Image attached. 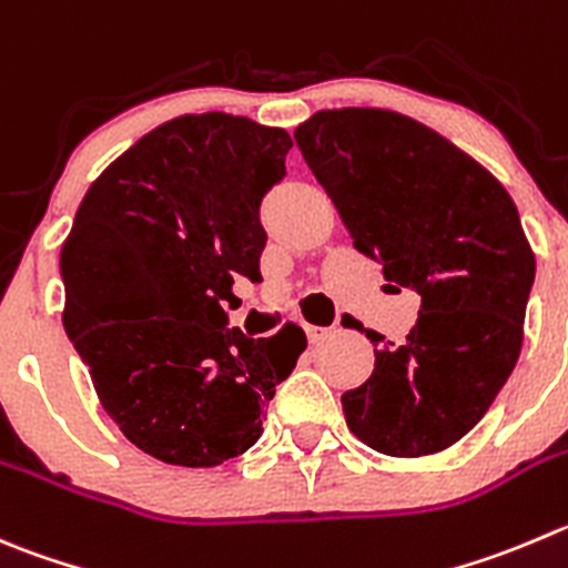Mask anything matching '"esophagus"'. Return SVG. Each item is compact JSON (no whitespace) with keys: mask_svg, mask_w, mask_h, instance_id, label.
<instances>
[{"mask_svg":"<svg viewBox=\"0 0 568 568\" xmlns=\"http://www.w3.org/2000/svg\"><path fill=\"white\" fill-rule=\"evenodd\" d=\"M333 333L335 327H316V324H311V327H307V341H311V344H322V341L329 338Z\"/></svg>","mask_w":568,"mask_h":568,"instance_id":"obj_1","label":"esophagus"}]
</instances>
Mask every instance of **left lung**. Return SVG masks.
Returning a JSON list of instances; mask_svg holds the SVG:
<instances>
[{
    "label": "left lung",
    "mask_w": 568,
    "mask_h": 568,
    "mask_svg": "<svg viewBox=\"0 0 568 568\" xmlns=\"http://www.w3.org/2000/svg\"><path fill=\"white\" fill-rule=\"evenodd\" d=\"M294 138L355 250L422 296L402 344L366 329L374 372L341 396L346 424L383 455L442 453L519 361L536 280L519 211L475 158L394 110H318Z\"/></svg>",
    "instance_id": "1"
}]
</instances>
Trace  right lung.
<instances>
[{
  "label": "right lung",
  "instance_id": "add662e5",
  "mask_svg": "<svg viewBox=\"0 0 568 568\" xmlns=\"http://www.w3.org/2000/svg\"><path fill=\"white\" fill-rule=\"evenodd\" d=\"M288 150L244 115L166 121L99 174L60 250L65 335L108 416L163 464L246 453L307 346L296 324L250 338L224 313L235 280H263L261 202Z\"/></svg>",
  "mask_w": 568,
  "mask_h": 568
}]
</instances>
